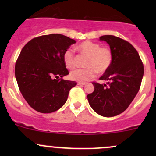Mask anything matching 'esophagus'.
Listing matches in <instances>:
<instances>
[{
    "instance_id": "1",
    "label": "esophagus",
    "mask_w": 156,
    "mask_h": 156,
    "mask_svg": "<svg viewBox=\"0 0 156 156\" xmlns=\"http://www.w3.org/2000/svg\"><path fill=\"white\" fill-rule=\"evenodd\" d=\"M84 84H85V83H84V82H78V85L84 86Z\"/></svg>"
}]
</instances>
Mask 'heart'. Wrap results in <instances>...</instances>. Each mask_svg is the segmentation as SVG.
I'll return each mask as SVG.
<instances>
[{
	"label": "heart",
	"mask_w": 156,
	"mask_h": 156,
	"mask_svg": "<svg viewBox=\"0 0 156 156\" xmlns=\"http://www.w3.org/2000/svg\"><path fill=\"white\" fill-rule=\"evenodd\" d=\"M80 53L87 56L85 61L86 69H75L70 73V78L74 81H86L95 76L97 72L103 74L108 70L113 60L112 50L107 47H100L96 42L86 41L77 46ZM63 62L66 67L73 69L76 66V62L72 50H66L63 54Z\"/></svg>",
	"instance_id": "b5f03b06"
}]
</instances>
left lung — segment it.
Returning a JSON list of instances; mask_svg holds the SVG:
<instances>
[{"label": "left lung", "instance_id": "1", "mask_svg": "<svg viewBox=\"0 0 156 156\" xmlns=\"http://www.w3.org/2000/svg\"><path fill=\"white\" fill-rule=\"evenodd\" d=\"M100 40L109 45L113 60L100 78L107 81V85L93 82L94 90L88 94L87 100L97 114L113 117L126 110L136 97L144 76V65L129 42L113 35L101 36Z\"/></svg>", "mask_w": 156, "mask_h": 156}]
</instances>
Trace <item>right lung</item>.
<instances>
[{"instance_id":"add662e5","label":"right lung","mask_w":156,"mask_h":156,"mask_svg":"<svg viewBox=\"0 0 156 156\" xmlns=\"http://www.w3.org/2000/svg\"><path fill=\"white\" fill-rule=\"evenodd\" d=\"M75 42L50 34L31 39L22 49L16 62V79L22 95L36 111L50 113L60 108L77 84L62 78L69 75L63 54Z\"/></svg>"}]
</instances>
